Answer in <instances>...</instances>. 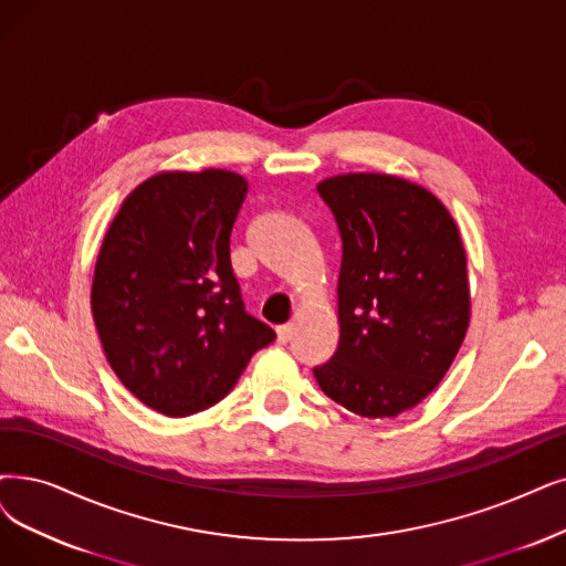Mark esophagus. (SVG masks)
Wrapping results in <instances>:
<instances>
[{
    "label": "esophagus",
    "instance_id": "1",
    "mask_svg": "<svg viewBox=\"0 0 566 566\" xmlns=\"http://www.w3.org/2000/svg\"><path fill=\"white\" fill-rule=\"evenodd\" d=\"M292 329H295V327H292V323H285V325H279V327H276V334H279V342H281V344H287V342H290Z\"/></svg>",
    "mask_w": 566,
    "mask_h": 566
}]
</instances>
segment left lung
I'll return each mask as SVG.
<instances>
[{
  "label": "left lung",
  "instance_id": "1",
  "mask_svg": "<svg viewBox=\"0 0 566 566\" xmlns=\"http://www.w3.org/2000/svg\"><path fill=\"white\" fill-rule=\"evenodd\" d=\"M318 192L344 241L338 348L321 390L361 418H395L432 392L464 342L467 253L441 201L390 174H342Z\"/></svg>",
  "mask_w": 566,
  "mask_h": 566
}]
</instances>
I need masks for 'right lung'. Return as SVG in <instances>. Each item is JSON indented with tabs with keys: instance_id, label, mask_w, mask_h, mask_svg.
Here are the masks:
<instances>
[{
	"instance_id": "obj_1",
	"label": "right lung",
	"mask_w": 566,
	"mask_h": 566,
	"mask_svg": "<svg viewBox=\"0 0 566 566\" xmlns=\"http://www.w3.org/2000/svg\"><path fill=\"white\" fill-rule=\"evenodd\" d=\"M248 192L224 171H163L134 188L102 241L93 318L123 386L171 418L228 395L276 334L248 315L230 234Z\"/></svg>"
}]
</instances>
